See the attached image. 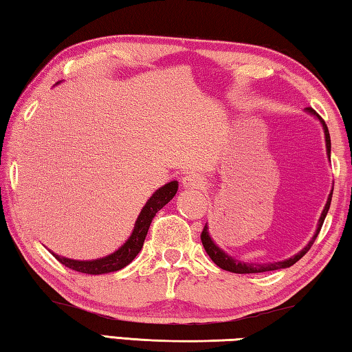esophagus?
Masks as SVG:
<instances>
[{"instance_id":"esophagus-1","label":"esophagus","mask_w":352,"mask_h":352,"mask_svg":"<svg viewBox=\"0 0 352 352\" xmlns=\"http://www.w3.org/2000/svg\"><path fill=\"white\" fill-rule=\"evenodd\" d=\"M182 184L184 189H204L206 183L197 174H188L182 178Z\"/></svg>"}]
</instances>
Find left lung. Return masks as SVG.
Here are the masks:
<instances>
[{
	"label": "left lung",
	"instance_id": "obj_1",
	"mask_svg": "<svg viewBox=\"0 0 352 352\" xmlns=\"http://www.w3.org/2000/svg\"><path fill=\"white\" fill-rule=\"evenodd\" d=\"M311 115H314L315 118L320 119V122L323 124V130H324V138H326V151H327V155H329L331 158V136H329V130H327V126L326 122L323 121L318 116V113H315L314 109H311V107H307L306 109ZM333 190V189H332ZM332 190L329 194V197H327V201H326V206L323 212H321V217L318 220V226H317V231H315V234L311 241H309L307 245L301 250L300 253H296L295 256H292V258L285 259V261H279V262H267V264H253V262H243V261H239V259H234L233 256L226 254L223 250H220L216 243H214V241L211 239L210 233H208V223L205 225L204 231H201V243H204V248L205 252L208 253V256L212 259V262L216 265H219L220 269L223 270H228V272H233V273H262V272H272V270H279V269H287V267L294 265L295 262L300 261L302 256H305L309 250H311V247L314 245L315 239H317V236L320 233L321 230V225H323L324 219H326V214L327 211H329V206H331V200H332Z\"/></svg>",
	"mask_w": 352,
	"mask_h": 352
}]
</instances>
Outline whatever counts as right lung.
<instances>
[{"label": "right lung", "mask_w": 352, "mask_h": 352, "mask_svg": "<svg viewBox=\"0 0 352 352\" xmlns=\"http://www.w3.org/2000/svg\"><path fill=\"white\" fill-rule=\"evenodd\" d=\"M177 189L178 182H170L155 190V194H152V197L147 200V204L141 210L138 219H136L132 234H130L126 243H124L122 247H119L115 253L105 256V258L93 261H76L63 258V256H58L56 253L52 254L56 256V259L60 262V264L68 267V269L80 273H88V275H102V273H111L124 269V267L129 265L130 262L136 258V254L141 252L142 245H144L148 226H151L155 214L174 199Z\"/></svg>", "instance_id": "right-lung-1"}]
</instances>
